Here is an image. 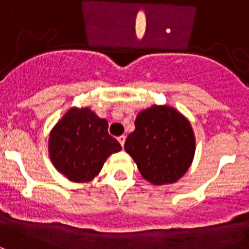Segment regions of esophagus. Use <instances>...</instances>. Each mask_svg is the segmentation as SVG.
I'll return each mask as SVG.
<instances>
[{
    "instance_id": "1",
    "label": "esophagus",
    "mask_w": 249,
    "mask_h": 249,
    "mask_svg": "<svg viewBox=\"0 0 249 249\" xmlns=\"http://www.w3.org/2000/svg\"><path fill=\"white\" fill-rule=\"evenodd\" d=\"M118 142H119V144H121V145H124V142H126V136H124V135H122V136H119L118 138Z\"/></svg>"
}]
</instances>
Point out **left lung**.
Masks as SVG:
<instances>
[{"label": "left lung", "mask_w": 249, "mask_h": 249, "mask_svg": "<svg viewBox=\"0 0 249 249\" xmlns=\"http://www.w3.org/2000/svg\"><path fill=\"white\" fill-rule=\"evenodd\" d=\"M124 149L142 178L157 186L167 184L182 178L191 166L195 135L186 117L174 107L153 105L138 114Z\"/></svg>", "instance_id": "obj_1"}]
</instances>
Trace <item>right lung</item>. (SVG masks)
Masks as SVG:
<instances>
[{"instance_id": "1", "label": "right lung", "mask_w": 249, "mask_h": 249, "mask_svg": "<svg viewBox=\"0 0 249 249\" xmlns=\"http://www.w3.org/2000/svg\"><path fill=\"white\" fill-rule=\"evenodd\" d=\"M107 121L89 107H72L49 136V156L57 170L72 182H89L111 153L122 146L107 132Z\"/></svg>"}]
</instances>
